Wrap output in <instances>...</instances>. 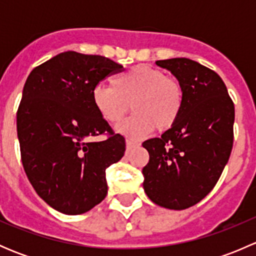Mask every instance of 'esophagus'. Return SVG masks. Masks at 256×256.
Instances as JSON below:
<instances>
[{
    "label": "esophagus",
    "instance_id": "esophagus-1",
    "mask_svg": "<svg viewBox=\"0 0 256 256\" xmlns=\"http://www.w3.org/2000/svg\"><path fill=\"white\" fill-rule=\"evenodd\" d=\"M136 146H138V144H136V142H132V141H130V140L126 141V148H128V151H130V150H132V148H135Z\"/></svg>",
    "mask_w": 256,
    "mask_h": 256
}]
</instances>
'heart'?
<instances>
[{
    "label": "heart",
    "mask_w": 256,
    "mask_h": 256,
    "mask_svg": "<svg viewBox=\"0 0 256 256\" xmlns=\"http://www.w3.org/2000/svg\"><path fill=\"white\" fill-rule=\"evenodd\" d=\"M95 109L109 124H118L132 109L136 114L121 124L118 131L131 140H141L157 128L166 131L176 125L183 109L180 82L162 70L136 66L115 76L112 85L92 90Z\"/></svg>",
    "instance_id": "b5f03b06"
}]
</instances>
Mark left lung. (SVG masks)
<instances>
[{"mask_svg": "<svg viewBox=\"0 0 256 256\" xmlns=\"http://www.w3.org/2000/svg\"><path fill=\"white\" fill-rule=\"evenodd\" d=\"M183 89V109L174 128L142 146L147 197L164 208L197 204L218 182L233 148L234 104L220 76L188 58L157 60Z\"/></svg>", "mask_w": 256, "mask_h": 256, "instance_id": "1", "label": "left lung"}]
</instances>
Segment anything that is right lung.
Wrapping results in <instances>:
<instances>
[{
    "label": "right lung",
    "mask_w": 256,
    "mask_h": 256,
    "mask_svg": "<svg viewBox=\"0 0 256 256\" xmlns=\"http://www.w3.org/2000/svg\"><path fill=\"white\" fill-rule=\"evenodd\" d=\"M121 70L109 58L69 50L26 80L17 112L23 168L37 194L60 213H85L106 197L105 171L126 144L95 109L92 90ZM102 133L104 142L90 140Z\"/></svg>",
    "instance_id": "obj_1"
}]
</instances>
